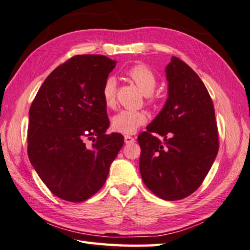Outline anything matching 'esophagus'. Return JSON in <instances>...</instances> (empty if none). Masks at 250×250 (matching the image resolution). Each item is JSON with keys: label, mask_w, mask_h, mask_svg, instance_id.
I'll return each instance as SVG.
<instances>
[{"label": "esophagus", "mask_w": 250, "mask_h": 250, "mask_svg": "<svg viewBox=\"0 0 250 250\" xmlns=\"http://www.w3.org/2000/svg\"><path fill=\"white\" fill-rule=\"evenodd\" d=\"M124 140H125V143H132V142H135V138L134 137H131V136H125L124 137Z\"/></svg>", "instance_id": "34e87169"}]
</instances>
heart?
Returning <instances> with one entry per match:
<instances>
[{
  "label": "heart",
  "mask_w": 250,
  "mask_h": 250,
  "mask_svg": "<svg viewBox=\"0 0 250 250\" xmlns=\"http://www.w3.org/2000/svg\"><path fill=\"white\" fill-rule=\"evenodd\" d=\"M127 76L136 83L146 97L148 106L155 107L157 98L153 95L157 86V77L146 65L138 64L127 71ZM102 98L107 107H113L116 98V81L109 77L104 82L102 88ZM147 114L142 110H121L112 118V128L125 135H130L147 122Z\"/></svg>",
  "instance_id": "1"
}]
</instances>
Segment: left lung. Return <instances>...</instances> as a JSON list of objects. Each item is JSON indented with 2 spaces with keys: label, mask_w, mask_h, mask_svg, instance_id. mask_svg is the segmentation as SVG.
<instances>
[{
  "label": "left lung",
  "mask_w": 250,
  "mask_h": 250,
  "mask_svg": "<svg viewBox=\"0 0 250 250\" xmlns=\"http://www.w3.org/2000/svg\"><path fill=\"white\" fill-rule=\"evenodd\" d=\"M166 73L169 96L147 130L138 136L139 165L144 184L154 195L176 201L203 183L218 153V129L212 98L200 77L176 57Z\"/></svg>",
  "instance_id": "1"
}]
</instances>
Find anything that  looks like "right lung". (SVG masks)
I'll return each mask as SVG.
<instances>
[{
  "instance_id": "1",
  "label": "right lung",
  "mask_w": 250,
  "mask_h": 250,
  "mask_svg": "<svg viewBox=\"0 0 250 250\" xmlns=\"http://www.w3.org/2000/svg\"><path fill=\"white\" fill-rule=\"evenodd\" d=\"M115 63L104 55H75L47 77L31 104L27 155L49 190L63 200L95 195L124 144L121 134H106L110 123L102 98Z\"/></svg>"
}]
</instances>
